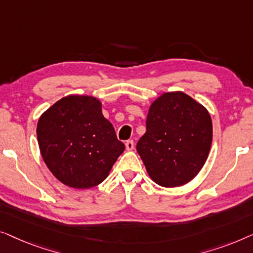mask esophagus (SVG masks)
I'll return each mask as SVG.
<instances>
[{"label": "esophagus", "instance_id": "1", "mask_svg": "<svg viewBox=\"0 0 253 253\" xmlns=\"http://www.w3.org/2000/svg\"><path fill=\"white\" fill-rule=\"evenodd\" d=\"M126 149L128 151H131L134 149V142L133 141H127L126 142Z\"/></svg>", "mask_w": 253, "mask_h": 253}]
</instances>
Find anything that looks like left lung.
Listing matches in <instances>:
<instances>
[{"mask_svg": "<svg viewBox=\"0 0 253 253\" xmlns=\"http://www.w3.org/2000/svg\"><path fill=\"white\" fill-rule=\"evenodd\" d=\"M212 119L183 91L164 92L150 104L147 131L136 144L150 179L166 188L190 182L209 157Z\"/></svg>", "mask_w": 253, "mask_h": 253, "instance_id": "left-lung-1", "label": "left lung"}]
</instances>
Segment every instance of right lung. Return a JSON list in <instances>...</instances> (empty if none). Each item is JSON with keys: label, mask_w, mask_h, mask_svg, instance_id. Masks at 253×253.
<instances>
[{"label": "right lung", "mask_w": 253, "mask_h": 253, "mask_svg": "<svg viewBox=\"0 0 253 253\" xmlns=\"http://www.w3.org/2000/svg\"><path fill=\"white\" fill-rule=\"evenodd\" d=\"M38 143L49 170L74 189H89L108 177L125 150L115 128L89 95L60 98L39 118Z\"/></svg>", "instance_id": "1"}]
</instances>
